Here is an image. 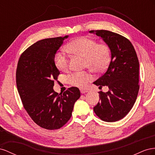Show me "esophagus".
I'll list each match as a JSON object with an SVG mask.
<instances>
[{
  "mask_svg": "<svg viewBox=\"0 0 155 155\" xmlns=\"http://www.w3.org/2000/svg\"><path fill=\"white\" fill-rule=\"evenodd\" d=\"M81 90V92L82 93V94H85V93H87L88 91L86 89H80Z\"/></svg>",
  "mask_w": 155,
  "mask_h": 155,
  "instance_id": "obj_1",
  "label": "esophagus"
}]
</instances>
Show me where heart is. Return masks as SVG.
I'll list each match as a JSON object with an SVG mask.
<instances>
[{"label": "heart", "mask_w": 155, "mask_h": 155, "mask_svg": "<svg viewBox=\"0 0 155 155\" xmlns=\"http://www.w3.org/2000/svg\"><path fill=\"white\" fill-rule=\"evenodd\" d=\"M66 49L73 54L84 57L86 60L85 67L95 72L104 71L110 61L111 53L107 44L98 43L91 38L84 36L75 38L68 44ZM54 63L56 67L61 71H65L69 68L68 57L62 53L56 54ZM91 80V74L87 71L76 72L69 77L70 83L79 87H85Z\"/></svg>", "instance_id": "obj_1"}]
</instances>
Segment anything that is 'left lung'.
<instances>
[{"instance_id":"obj_1","label":"left lung","mask_w":155,"mask_h":155,"mask_svg":"<svg viewBox=\"0 0 155 155\" xmlns=\"http://www.w3.org/2000/svg\"><path fill=\"white\" fill-rule=\"evenodd\" d=\"M107 44L111 60L106 72L94 82L99 88L107 86V92L100 91L99 101L94 111L101 120L115 122L123 119L136 102L140 89L139 61L131 42L125 37L108 30H90Z\"/></svg>"}]
</instances>
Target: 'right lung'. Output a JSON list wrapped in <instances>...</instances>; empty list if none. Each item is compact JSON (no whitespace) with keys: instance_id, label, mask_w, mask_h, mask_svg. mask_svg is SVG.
I'll list each match as a JSON object with an SVG mask.
<instances>
[{"instance_id":"add662e5","label":"right lung","mask_w":155,"mask_h":155,"mask_svg":"<svg viewBox=\"0 0 155 155\" xmlns=\"http://www.w3.org/2000/svg\"><path fill=\"white\" fill-rule=\"evenodd\" d=\"M68 36L41 39L22 53L17 63L16 84L24 108L34 123L56 130L68 123L74 104L80 98L76 87L59 94L53 90L60 74L54 57Z\"/></svg>"}]
</instances>
